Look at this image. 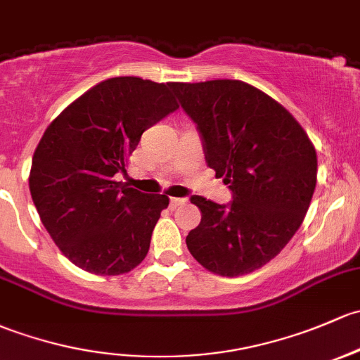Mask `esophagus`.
Masks as SVG:
<instances>
[{"label": "esophagus", "instance_id": "1", "mask_svg": "<svg viewBox=\"0 0 360 360\" xmlns=\"http://www.w3.org/2000/svg\"><path fill=\"white\" fill-rule=\"evenodd\" d=\"M184 203H186V198H177V196L170 198V207H172V209H176V207L179 205H184Z\"/></svg>", "mask_w": 360, "mask_h": 360}]
</instances>
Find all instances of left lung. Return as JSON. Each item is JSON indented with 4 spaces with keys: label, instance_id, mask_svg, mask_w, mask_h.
Segmentation results:
<instances>
[{
    "label": "left lung",
    "instance_id": "8db88e82",
    "mask_svg": "<svg viewBox=\"0 0 360 360\" xmlns=\"http://www.w3.org/2000/svg\"><path fill=\"white\" fill-rule=\"evenodd\" d=\"M169 86L196 124L207 165L233 193L228 205L191 196L202 221L186 236L188 250L219 276L260 269L304 222L316 190V148L283 105L247 82Z\"/></svg>",
    "mask_w": 360,
    "mask_h": 360
}]
</instances>
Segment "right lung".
<instances>
[{"label": "right lung", "instance_id": "add662e5", "mask_svg": "<svg viewBox=\"0 0 360 360\" xmlns=\"http://www.w3.org/2000/svg\"><path fill=\"white\" fill-rule=\"evenodd\" d=\"M170 86L112 77L86 91L44 131L32 157V202L60 252L81 269L119 276L143 262L167 195L127 183L141 134L179 108Z\"/></svg>", "mask_w": 360, "mask_h": 360}]
</instances>
